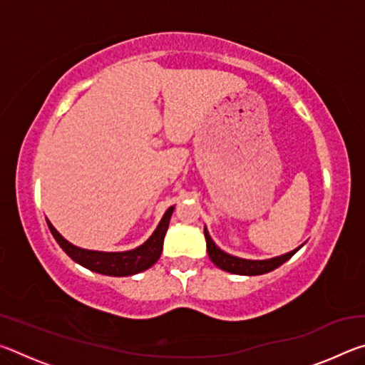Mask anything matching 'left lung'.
<instances>
[{
  "label": "left lung",
  "instance_id": "8db88e82",
  "mask_svg": "<svg viewBox=\"0 0 365 365\" xmlns=\"http://www.w3.org/2000/svg\"><path fill=\"white\" fill-rule=\"evenodd\" d=\"M205 237H206V245H207V255L209 259L217 265L219 269L230 272V274H237V275H262L267 274V272H272L277 267H280L283 262H287L289 257H292L294 252H298L304 243L298 248L285 252V255L277 256V257H270V259H261V261H256V259H243L238 256H232L225 252L224 250H220L217 245L214 243V240L209 235L207 228L205 227Z\"/></svg>",
  "mask_w": 365,
  "mask_h": 365
}]
</instances>
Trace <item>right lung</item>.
Returning a JSON list of instances; mask_svg holds the SVG:
<instances>
[{
    "label": "right lung",
    "instance_id": "right-lung-1",
    "mask_svg": "<svg viewBox=\"0 0 365 365\" xmlns=\"http://www.w3.org/2000/svg\"><path fill=\"white\" fill-rule=\"evenodd\" d=\"M175 206H170L163 219L156 227V230L151 233V237L146 240L143 245L137 246V248L128 250V251H95V250H85L80 248V246L72 245L71 242L61 235L56 228L53 227L51 222L46 219V224L51 230L54 240H56L58 245L63 248V251L69 256L72 261L82 265V267L88 269L91 272H96V274L109 275V277H128L140 274L146 269H150L151 265L158 262L160 257V252H163V245H164V237L168 233L169 222L172 217V212H174Z\"/></svg>",
    "mask_w": 365,
    "mask_h": 365
}]
</instances>
